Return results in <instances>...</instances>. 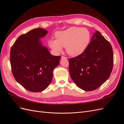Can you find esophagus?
Masks as SVG:
<instances>
[{
  "instance_id": "esophagus-1",
  "label": "esophagus",
  "mask_w": 124,
  "mask_h": 124,
  "mask_svg": "<svg viewBox=\"0 0 124 124\" xmlns=\"http://www.w3.org/2000/svg\"><path fill=\"white\" fill-rule=\"evenodd\" d=\"M61 59H67V58L66 57H65V56H62V57H61Z\"/></svg>"
}]
</instances>
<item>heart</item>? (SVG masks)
Returning a JSON list of instances; mask_svg holds the SVG:
<instances>
[{
    "instance_id": "1",
    "label": "heart",
    "mask_w": 124,
    "mask_h": 124,
    "mask_svg": "<svg viewBox=\"0 0 124 124\" xmlns=\"http://www.w3.org/2000/svg\"><path fill=\"white\" fill-rule=\"evenodd\" d=\"M56 40L51 39L48 45L56 52H60L62 47H66L67 53L72 56L82 54L88 46L91 40V34L88 29L72 27L65 31L55 33Z\"/></svg>"
}]
</instances>
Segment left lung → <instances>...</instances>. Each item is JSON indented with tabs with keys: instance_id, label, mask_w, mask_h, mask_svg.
I'll return each mask as SVG.
<instances>
[{
	"instance_id": "1",
	"label": "left lung",
	"mask_w": 124,
	"mask_h": 124,
	"mask_svg": "<svg viewBox=\"0 0 124 124\" xmlns=\"http://www.w3.org/2000/svg\"><path fill=\"white\" fill-rule=\"evenodd\" d=\"M83 53L69 59L70 77L76 84L85 91L99 88L110 77L113 67L111 44L100 32L93 36Z\"/></svg>"
}]
</instances>
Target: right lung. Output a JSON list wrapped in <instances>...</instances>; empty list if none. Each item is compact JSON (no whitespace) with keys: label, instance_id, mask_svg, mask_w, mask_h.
I'll return each instance as SVG.
<instances>
[{"label":"right lung","instance_id":"1","mask_svg":"<svg viewBox=\"0 0 124 124\" xmlns=\"http://www.w3.org/2000/svg\"><path fill=\"white\" fill-rule=\"evenodd\" d=\"M47 33L43 28L33 29L21 35L11 48L12 74L18 83L30 92H42L48 87L61 58L51 54L41 44L40 38Z\"/></svg>","mask_w":124,"mask_h":124}]
</instances>
